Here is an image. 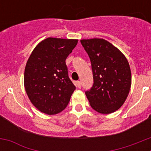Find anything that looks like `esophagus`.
I'll use <instances>...</instances> for the list:
<instances>
[{
	"mask_svg": "<svg viewBox=\"0 0 151 151\" xmlns=\"http://www.w3.org/2000/svg\"><path fill=\"white\" fill-rule=\"evenodd\" d=\"M76 86L78 88H81V86H82V83H81V82H80V81H77Z\"/></svg>",
	"mask_w": 151,
	"mask_h": 151,
	"instance_id": "esophagus-1",
	"label": "esophagus"
}]
</instances>
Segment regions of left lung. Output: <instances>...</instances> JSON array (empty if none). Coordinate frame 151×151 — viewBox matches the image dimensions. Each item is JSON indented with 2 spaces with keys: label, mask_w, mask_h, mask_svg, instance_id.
<instances>
[{
  "label": "left lung",
  "mask_w": 151,
  "mask_h": 151,
  "mask_svg": "<svg viewBox=\"0 0 151 151\" xmlns=\"http://www.w3.org/2000/svg\"><path fill=\"white\" fill-rule=\"evenodd\" d=\"M91 63L94 85L85 94L91 106L102 114L119 110L129 95L132 74L126 57L103 38L81 40Z\"/></svg>",
  "instance_id": "8db88e82"
}]
</instances>
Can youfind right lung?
<instances>
[{
	"label": "right lung",
	"mask_w": 151,
	"mask_h": 151,
	"mask_svg": "<svg viewBox=\"0 0 151 151\" xmlns=\"http://www.w3.org/2000/svg\"><path fill=\"white\" fill-rule=\"evenodd\" d=\"M77 43V39L47 38L28 59L24 86L32 104L41 113L54 115L69 104L76 87L68 76L66 59Z\"/></svg>",
	"instance_id": "obj_1"
}]
</instances>
